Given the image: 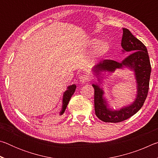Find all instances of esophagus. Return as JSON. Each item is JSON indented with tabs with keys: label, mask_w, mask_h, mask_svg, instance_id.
I'll use <instances>...</instances> for the list:
<instances>
[{
	"label": "esophagus",
	"mask_w": 158,
	"mask_h": 158,
	"mask_svg": "<svg viewBox=\"0 0 158 158\" xmlns=\"http://www.w3.org/2000/svg\"><path fill=\"white\" fill-rule=\"evenodd\" d=\"M90 76L88 74H83V75L80 77V81L82 83H85L88 81H89Z\"/></svg>",
	"instance_id": "1"
}]
</instances>
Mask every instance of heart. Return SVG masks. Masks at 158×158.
Listing matches in <instances>:
<instances>
[{
    "label": "heart",
    "mask_w": 158,
    "mask_h": 158,
    "mask_svg": "<svg viewBox=\"0 0 158 158\" xmlns=\"http://www.w3.org/2000/svg\"><path fill=\"white\" fill-rule=\"evenodd\" d=\"M98 43V40L94 39L92 40V44H95ZM109 45L108 42L106 41H102L100 42V43H98L97 46L95 47L94 51H93V55L95 57H101L103 55H105V53L107 52L109 50Z\"/></svg>",
    "instance_id": "b5f03b06"
}]
</instances>
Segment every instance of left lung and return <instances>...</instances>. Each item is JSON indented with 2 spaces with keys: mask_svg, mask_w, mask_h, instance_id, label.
Listing matches in <instances>:
<instances>
[{
  "mask_svg": "<svg viewBox=\"0 0 158 158\" xmlns=\"http://www.w3.org/2000/svg\"><path fill=\"white\" fill-rule=\"evenodd\" d=\"M121 46L123 52L135 51L132 54L118 63L113 60H104L93 68L94 73L98 74L100 72H114L117 68L125 67L135 71L137 83V95L132 104L120 110H111L108 108L105 99L103 98L104 92L98 85L93 84L94 88V104L95 115L99 119L105 123H119L129 118L142 107L149 89L151 66L148 51L145 45L135 37L127 28H123Z\"/></svg>",
  "mask_w": 158,
  "mask_h": 158,
  "instance_id": "8db88e82",
  "label": "left lung"
}]
</instances>
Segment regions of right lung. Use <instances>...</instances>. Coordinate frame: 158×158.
Returning a JSON list of instances; mask_svg holds the SVG:
<instances>
[{
  "label": "right lung",
  "instance_id": "1",
  "mask_svg": "<svg viewBox=\"0 0 158 158\" xmlns=\"http://www.w3.org/2000/svg\"><path fill=\"white\" fill-rule=\"evenodd\" d=\"M76 85L75 84H73L72 85H69V86L68 87V90L64 93L63 95V107H62V110H61L60 114L62 115L64 112L65 111V109L68 106L69 101L70 100V98L74 94V91L76 90Z\"/></svg>",
  "mask_w": 158,
  "mask_h": 158
}]
</instances>
